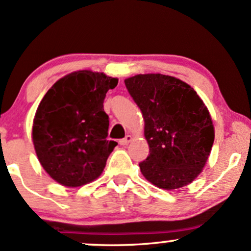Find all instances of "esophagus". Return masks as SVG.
Returning <instances> with one entry per match:
<instances>
[{
  "instance_id": "esophagus-1",
  "label": "esophagus",
  "mask_w": 251,
  "mask_h": 251,
  "mask_svg": "<svg viewBox=\"0 0 251 251\" xmlns=\"http://www.w3.org/2000/svg\"><path fill=\"white\" fill-rule=\"evenodd\" d=\"M131 140H132V135L127 134L125 138H123V139H120L119 143H120V145L125 146V145H127V144H128L129 142H131Z\"/></svg>"
}]
</instances>
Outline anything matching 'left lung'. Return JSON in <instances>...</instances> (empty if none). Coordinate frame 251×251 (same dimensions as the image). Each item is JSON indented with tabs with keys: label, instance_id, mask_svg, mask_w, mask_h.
I'll use <instances>...</instances> for the list:
<instances>
[{
	"label": "left lung",
	"instance_id": "8db88e82",
	"mask_svg": "<svg viewBox=\"0 0 251 251\" xmlns=\"http://www.w3.org/2000/svg\"><path fill=\"white\" fill-rule=\"evenodd\" d=\"M125 86L145 122L150 154L139 163L144 177L164 190L194 181L215 139L203 100L186 82L164 74H138L126 79Z\"/></svg>",
	"mask_w": 251,
	"mask_h": 251
}]
</instances>
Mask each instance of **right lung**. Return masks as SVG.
Returning <instances> with one entry per match:
<instances>
[{
    "label": "right lung",
    "instance_id": "right-lung-1",
    "mask_svg": "<svg viewBox=\"0 0 251 251\" xmlns=\"http://www.w3.org/2000/svg\"><path fill=\"white\" fill-rule=\"evenodd\" d=\"M117 77L92 71L67 74L54 83L36 109L33 144L40 163L54 180L76 188L97 179L118 145L107 140L103 99Z\"/></svg>",
    "mask_w": 251,
    "mask_h": 251
}]
</instances>
